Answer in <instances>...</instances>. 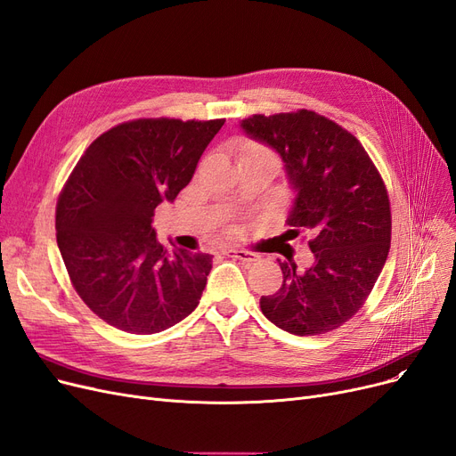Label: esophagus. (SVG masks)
<instances>
[{
    "label": "esophagus",
    "mask_w": 456,
    "mask_h": 456,
    "mask_svg": "<svg viewBox=\"0 0 456 456\" xmlns=\"http://www.w3.org/2000/svg\"><path fill=\"white\" fill-rule=\"evenodd\" d=\"M225 256L232 257V259H240L244 263H256V261H259V256L254 254V251H248V249H227Z\"/></svg>",
    "instance_id": "esophagus-1"
}]
</instances>
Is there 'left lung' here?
<instances>
[{
    "instance_id": "left-lung-1",
    "label": "left lung",
    "mask_w": 456,
    "mask_h": 456,
    "mask_svg": "<svg viewBox=\"0 0 456 456\" xmlns=\"http://www.w3.org/2000/svg\"><path fill=\"white\" fill-rule=\"evenodd\" d=\"M248 137L276 150L295 191L288 232L308 231L314 265L280 263L281 288L261 297L268 322L297 336L338 329L364 305L391 248V205L362 144L314 110L254 114Z\"/></svg>"
}]
</instances>
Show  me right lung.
I'll list each match as a JSON object with an SVG mask.
<instances>
[{
  "label": "right lung",
  "mask_w": 456,
  "mask_h": 456,
  "mask_svg": "<svg viewBox=\"0 0 456 456\" xmlns=\"http://www.w3.org/2000/svg\"><path fill=\"white\" fill-rule=\"evenodd\" d=\"M225 120L141 118L97 137L56 207V239L78 297L105 323L154 334L199 305L212 256L165 248L154 210L173 202Z\"/></svg>",
  "instance_id": "add662e5"
}]
</instances>
